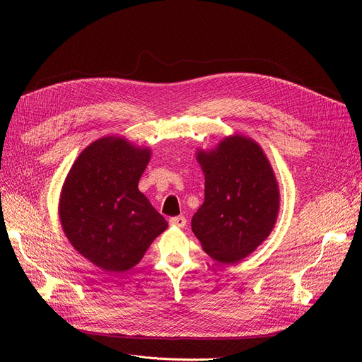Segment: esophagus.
<instances>
[{"mask_svg": "<svg viewBox=\"0 0 362 362\" xmlns=\"http://www.w3.org/2000/svg\"><path fill=\"white\" fill-rule=\"evenodd\" d=\"M170 224H171V226H177V227H185V226H186V218H185L183 216L171 217V218H170Z\"/></svg>", "mask_w": 362, "mask_h": 362, "instance_id": "obj_1", "label": "esophagus"}]
</instances>
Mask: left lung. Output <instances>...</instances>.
Segmentation results:
<instances>
[{
    "instance_id": "left-lung-1",
    "label": "left lung",
    "mask_w": 362,
    "mask_h": 362,
    "mask_svg": "<svg viewBox=\"0 0 362 362\" xmlns=\"http://www.w3.org/2000/svg\"><path fill=\"white\" fill-rule=\"evenodd\" d=\"M205 199L192 217L204 251L235 264L267 238L279 213V187L269 160L251 139L230 136L198 152Z\"/></svg>"
}]
</instances>
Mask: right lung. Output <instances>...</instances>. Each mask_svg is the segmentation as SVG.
I'll use <instances>...</instances> for the list:
<instances>
[{"label":"right lung","instance_id":"add662e5","mask_svg":"<svg viewBox=\"0 0 362 362\" xmlns=\"http://www.w3.org/2000/svg\"><path fill=\"white\" fill-rule=\"evenodd\" d=\"M149 149L120 138L90 144L66 177L60 218L79 254L108 273L130 270L168 223L139 192Z\"/></svg>","mask_w":362,"mask_h":362}]
</instances>
